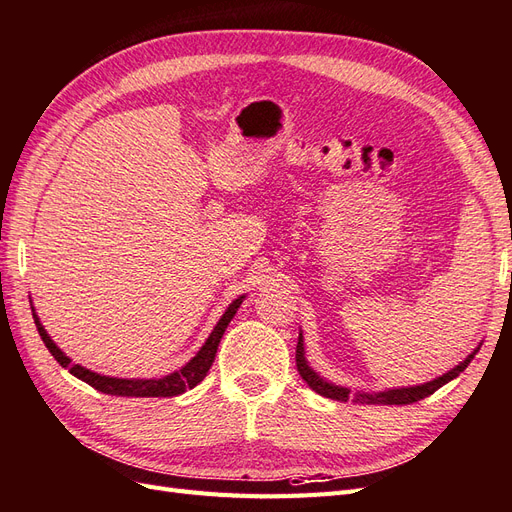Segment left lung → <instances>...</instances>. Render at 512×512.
<instances>
[{
  "instance_id": "obj_1",
  "label": "left lung",
  "mask_w": 512,
  "mask_h": 512,
  "mask_svg": "<svg viewBox=\"0 0 512 512\" xmlns=\"http://www.w3.org/2000/svg\"><path fill=\"white\" fill-rule=\"evenodd\" d=\"M476 355V350H474ZM474 355H469L461 365H456L454 370H450L448 374H443L435 381L417 385V387H404V389H389V391H381V393H350L346 387H337L333 383H326L324 378H320L316 372H313L307 361H305V348H303V335L298 337V346H296V368L303 376V381L324 398H331L337 402H355V404H413L417 400H424L428 396H432L437 389H441L445 383H450L452 378H456L461 372H465L467 365L474 359Z\"/></svg>"
}]
</instances>
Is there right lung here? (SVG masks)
<instances>
[{"label":"right lung","instance_id":"1","mask_svg":"<svg viewBox=\"0 0 512 512\" xmlns=\"http://www.w3.org/2000/svg\"><path fill=\"white\" fill-rule=\"evenodd\" d=\"M242 300H244V296L235 298L229 305V309L222 313V318L216 324V329L212 331V335L207 337L205 346L196 352V357L190 363L183 365L179 372H173L164 378H151V381H127V378H110V376H101V374L90 372V370L82 368V365H75L54 342H51V337L43 329L41 320L36 318V313H34V324L38 329V335H41V339H43V344L51 352V357H54L62 365V368H69V372L73 376L88 383L90 387H95L97 391L108 393V396H123V398H170V396H179V393L196 387L207 376L209 368H212V363L216 359V350H218L220 339H222V335H225V329L229 326L231 318L235 316V311H238V307L242 305Z\"/></svg>","mask_w":512,"mask_h":512}]
</instances>
